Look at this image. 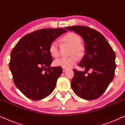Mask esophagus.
<instances>
[{
    "label": "esophagus",
    "instance_id": "1",
    "mask_svg": "<svg viewBox=\"0 0 125 125\" xmlns=\"http://www.w3.org/2000/svg\"><path fill=\"white\" fill-rule=\"evenodd\" d=\"M62 70H63V73H64V72H66V71L67 70L66 68H63Z\"/></svg>",
    "mask_w": 125,
    "mask_h": 125
}]
</instances>
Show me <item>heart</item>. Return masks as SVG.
I'll return each instance as SVG.
<instances>
[{
  "mask_svg": "<svg viewBox=\"0 0 125 125\" xmlns=\"http://www.w3.org/2000/svg\"><path fill=\"white\" fill-rule=\"evenodd\" d=\"M62 41L67 44L71 46L70 50V55L68 58H61L55 59L54 62V66L61 67L64 68H70L76 64L78 59L76 56L82 57L84 53V47L81 43V38L79 36L75 33H68L62 38ZM49 52L52 57L57 58L59 55V49L58 43L56 41H53L50 43L49 48Z\"/></svg>",
  "mask_w": 125,
  "mask_h": 125,
  "instance_id": "obj_1",
  "label": "heart"
}]
</instances>
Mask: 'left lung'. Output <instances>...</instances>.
Masks as SVG:
<instances>
[{
    "label": "left lung",
    "instance_id": "obj_1",
    "mask_svg": "<svg viewBox=\"0 0 125 125\" xmlns=\"http://www.w3.org/2000/svg\"><path fill=\"white\" fill-rule=\"evenodd\" d=\"M65 29L79 34L85 44V54L79 64L85 70H73L72 88L83 99L97 98L104 94L115 76V52L104 36L92 28L78 25ZM89 70L92 73L86 75Z\"/></svg>",
    "mask_w": 125,
    "mask_h": 125
}]
</instances>
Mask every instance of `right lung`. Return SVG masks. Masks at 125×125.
Returning <instances> with one entry per match:
<instances>
[{"label": "right lung", "mask_w": 125, "mask_h": 125, "mask_svg": "<svg viewBox=\"0 0 125 125\" xmlns=\"http://www.w3.org/2000/svg\"><path fill=\"white\" fill-rule=\"evenodd\" d=\"M67 31L63 28L38 30L24 36L12 49L9 67L14 83L30 99H42L55 88L63 71L61 67L50 66L49 46Z\"/></svg>", "instance_id": "1"}]
</instances>
